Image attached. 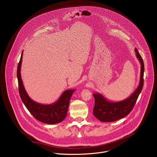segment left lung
<instances>
[{
	"instance_id": "obj_1",
	"label": "left lung",
	"mask_w": 157,
	"mask_h": 157,
	"mask_svg": "<svg viewBox=\"0 0 157 157\" xmlns=\"http://www.w3.org/2000/svg\"><path fill=\"white\" fill-rule=\"evenodd\" d=\"M136 57L141 64L140 79L138 88L128 98L120 101H110L100 93H94L95 105L94 115L100 121L112 122L125 117L132 110L136 100L143 87L144 67L143 60L136 48H135Z\"/></svg>"
}]
</instances>
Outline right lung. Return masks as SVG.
I'll return each mask as SVG.
<instances>
[{"mask_svg":"<svg viewBox=\"0 0 157 157\" xmlns=\"http://www.w3.org/2000/svg\"><path fill=\"white\" fill-rule=\"evenodd\" d=\"M23 51L18 64L17 76L19 84V91L21 100L31 115L37 120L49 124L62 122L67 115L71 97L75 90H65L59 100L54 103L43 105L33 100L28 95L23 84L21 74L22 62Z\"/></svg>","mask_w":157,"mask_h":157,"instance_id":"obj_1","label":"right lung"}]
</instances>
